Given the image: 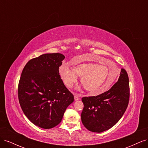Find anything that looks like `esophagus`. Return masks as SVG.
I'll return each instance as SVG.
<instances>
[{
	"instance_id": "34e87169",
	"label": "esophagus",
	"mask_w": 148,
	"mask_h": 148,
	"mask_svg": "<svg viewBox=\"0 0 148 148\" xmlns=\"http://www.w3.org/2000/svg\"><path fill=\"white\" fill-rule=\"evenodd\" d=\"M74 99H75V101H78L79 99V96H78L77 94H75V95Z\"/></svg>"
}]
</instances>
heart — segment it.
<instances>
[{"label": "heart", "instance_id": "1", "mask_svg": "<svg viewBox=\"0 0 148 148\" xmlns=\"http://www.w3.org/2000/svg\"><path fill=\"white\" fill-rule=\"evenodd\" d=\"M60 77L66 86L71 88L81 77V83L86 90L92 95L106 92L117 77V67L114 64V71L106 65L96 62H84L78 64L72 69L66 64L59 69Z\"/></svg>", "mask_w": 148, "mask_h": 148}]
</instances>
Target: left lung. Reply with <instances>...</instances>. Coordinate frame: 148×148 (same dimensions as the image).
Returning <instances> with one entry per match:
<instances>
[{
  "instance_id": "left-lung-1",
  "label": "left lung",
  "mask_w": 148,
  "mask_h": 148,
  "mask_svg": "<svg viewBox=\"0 0 148 148\" xmlns=\"http://www.w3.org/2000/svg\"><path fill=\"white\" fill-rule=\"evenodd\" d=\"M129 79L121 69L117 82L109 90L96 96L84 97L82 122L88 130L101 133L110 129L122 118L129 101Z\"/></svg>"
}]
</instances>
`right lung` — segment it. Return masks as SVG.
Masks as SVG:
<instances>
[{"mask_svg": "<svg viewBox=\"0 0 148 148\" xmlns=\"http://www.w3.org/2000/svg\"><path fill=\"white\" fill-rule=\"evenodd\" d=\"M64 59L62 53H45L30 60L22 71L18 89L20 104L26 117L40 128L59 125L74 101L59 73Z\"/></svg>", "mask_w": 148, "mask_h": 148, "instance_id": "obj_1", "label": "right lung"}]
</instances>
